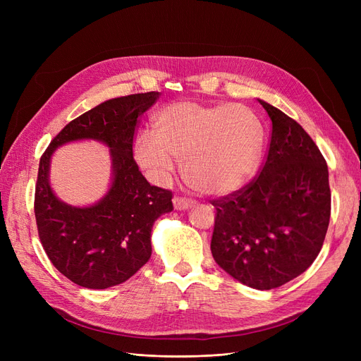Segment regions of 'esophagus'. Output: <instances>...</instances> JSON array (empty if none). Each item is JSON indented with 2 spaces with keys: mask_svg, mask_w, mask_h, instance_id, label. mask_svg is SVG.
Masks as SVG:
<instances>
[{
  "mask_svg": "<svg viewBox=\"0 0 361 361\" xmlns=\"http://www.w3.org/2000/svg\"><path fill=\"white\" fill-rule=\"evenodd\" d=\"M173 206H174V209H176V211H187V209H191V207L194 206V202L182 199V197H174L173 199Z\"/></svg>",
  "mask_w": 361,
  "mask_h": 361,
  "instance_id": "1",
  "label": "esophagus"
}]
</instances>
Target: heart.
Instances as JSON below:
<instances>
[{
    "label": "heart",
    "mask_w": 361,
    "mask_h": 361,
    "mask_svg": "<svg viewBox=\"0 0 361 361\" xmlns=\"http://www.w3.org/2000/svg\"><path fill=\"white\" fill-rule=\"evenodd\" d=\"M264 129L250 108L239 104L173 102L134 140L137 162L157 180H166L182 161L183 179L204 195L223 197L251 179L257 167Z\"/></svg>",
    "instance_id": "1"
}]
</instances>
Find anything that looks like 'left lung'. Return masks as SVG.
I'll list each match as a JSON object with an SVG mask.
<instances>
[{
	"label": "left lung",
	"instance_id": "obj_1",
	"mask_svg": "<svg viewBox=\"0 0 361 361\" xmlns=\"http://www.w3.org/2000/svg\"><path fill=\"white\" fill-rule=\"evenodd\" d=\"M272 130L259 176L220 200L211 251L239 283L269 290L298 277L318 257L331 214L329 167L309 134L257 99Z\"/></svg>",
	"mask_w": 361,
	"mask_h": 361
}]
</instances>
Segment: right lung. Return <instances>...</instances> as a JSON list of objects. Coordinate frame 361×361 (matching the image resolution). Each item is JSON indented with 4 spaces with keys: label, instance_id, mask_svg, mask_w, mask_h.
Masks as SVG:
<instances>
[{
    "label": "right lung",
    "instance_id": "obj_1",
    "mask_svg": "<svg viewBox=\"0 0 361 361\" xmlns=\"http://www.w3.org/2000/svg\"><path fill=\"white\" fill-rule=\"evenodd\" d=\"M158 97L149 92L99 104L64 126L40 158L35 199L39 238L52 265L75 285L106 289L133 277L150 259L154 223L173 211L171 192L152 187L133 157L137 120ZM76 140L105 144L112 159L107 192L85 207L60 201L49 179L53 152Z\"/></svg>",
    "mask_w": 361,
    "mask_h": 361
}]
</instances>
